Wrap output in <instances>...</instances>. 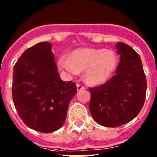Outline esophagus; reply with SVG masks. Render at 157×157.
<instances>
[{"label": "esophagus", "mask_w": 157, "mask_h": 157, "mask_svg": "<svg viewBox=\"0 0 157 157\" xmlns=\"http://www.w3.org/2000/svg\"><path fill=\"white\" fill-rule=\"evenodd\" d=\"M76 87H77V90L78 91L82 90H84V89H85V87L82 86H81L80 84H77V85H76Z\"/></svg>", "instance_id": "obj_1"}]
</instances>
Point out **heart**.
Instances as JSON below:
<instances>
[{
	"label": "heart",
	"mask_w": 157,
	"mask_h": 157,
	"mask_svg": "<svg viewBox=\"0 0 157 157\" xmlns=\"http://www.w3.org/2000/svg\"><path fill=\"white\" fill-rule=\"evenodd\" d=\"M118 64L114 51L105 48H79L71 52L69 58L61 57L58 66L71 75L84 71V80L93 86L102 85L112 77Z\"/></svg>",
	"instance_id": "obj_1"
}]
</instances>
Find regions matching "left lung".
Returning <instances> with one entry per match:
<instances>
[{
    "label": "left lung",
    "mask_w": 157,
    "mask_h": 157,
    "mask_svg": "<svg viewBox=\"0 0 157 157\" xmlns=\"http://www.w3.org/2000/svg\"><path fill=\"white\" fill-rule=\"evenodd\" d=\"M120 61L116 75L105 84L90 88V111L101 126L116 127L138 116L146 94V78L140 56L128 45L117 42Z\"/></svg>",
    "instance_id": "1"
}]
</instances>
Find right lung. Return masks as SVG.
Instances as JSON below:
<instances>
[{"instance_id": "1", "label": "right lung", "mask_w": 157, "mask_h": 157, "mask_svg": "<svg viewBox=\"0 0 157 157\" xmlns=\"http://www.w3.org/2000/svg\"><path fill=\"white\" fill-rule=\"evenodd\" d=\"M76 93L75 83L60 79L48 41L27 48L14 66V105L23 123L33 130L41 133L59 130Z\"/></svg>"}]
</instances>
